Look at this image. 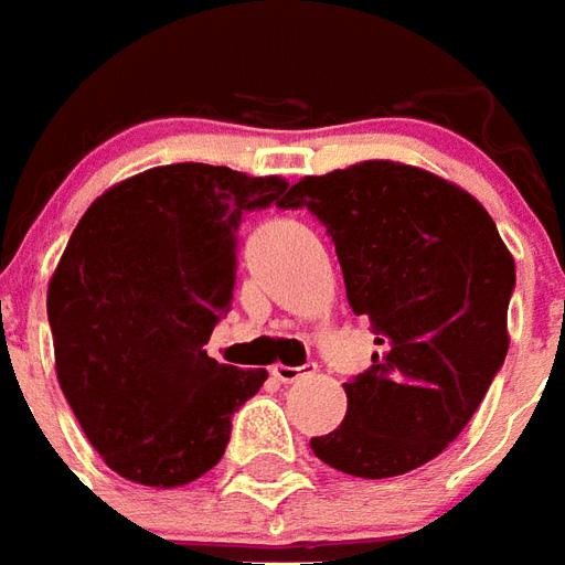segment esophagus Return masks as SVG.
<instances>
[{"label":"esophagus","instance_id":"esophagus-1","mask_svg":"<svg viewBox=\"0 0 565 565\" xmlns=\"http://www.w3.org/2000/svg\"><path fill=\"white\" fill-rule=\"evenodd\" d=\"M303 369H307V366H303ZM303 369H300V366H282V363H277V366L270 369V372H274V379L282 381V384H295V381L307 379V375H309V372H303Z\"/></svg>","mask_w":565,"mask_h":565}]
</instances>
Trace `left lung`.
I'll return each mask as SVG.
<instances>
[{
    "label": "left lung",
    "mask_w": 565,
    "mask_h": 565,
    "mask_svg": "<svg viewBox=\"0 0 565 565\" xmlns=\"http://www.w3.org/2000/svg\"><path fill=\"white\" fill-rule=\"evenodd\" d=\"M279 205L324 223L348 303L379 345L342 384V426L309 447L363 479L426 465L459 438L507 360L515 258L494 220L468 190L393 160L300 178Z\"/></svg>",
    "instance_id": "left-lung-1"
}]
</instances>
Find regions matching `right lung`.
<instances>
[{
	"label": "right lung",
	"mask_w": 565,
	"mask_h": 565,
	"mask_svg": "<svg viewBox=\"0 0 565 565\" xmlns=\"http://www.w3.org/2000/svg\"><path fill=\"white\" fill-rule=\"evenodd\" d=\"M286 178L172 163L125 178L76 223L46 316L67 405L118 477L178 489L226 452L232 414L265 369L207 358L235 291L241 220Z\"/></svg>",
	"instance_id": "right-lung-1"
}]
</instances>
